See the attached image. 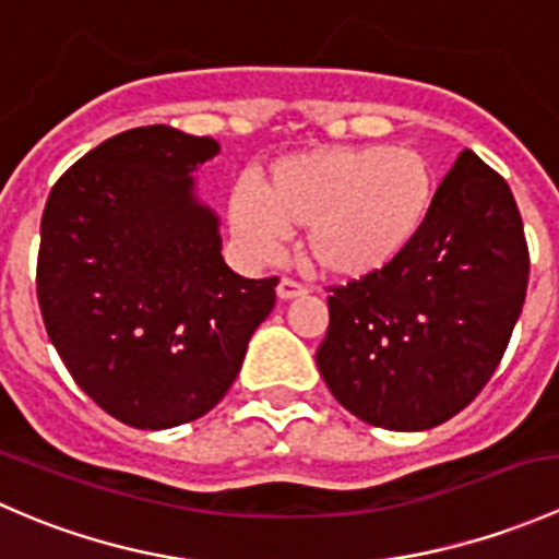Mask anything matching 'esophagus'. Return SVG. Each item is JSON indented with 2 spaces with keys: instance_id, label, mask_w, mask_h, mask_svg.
I'll use <instances>...</instances> for the list:
<instances>
[{
  "instance_id": "1",
  "label": "esophagus",
  "mask_w": 559,
  "mask_h": 559,
  "mask_svg": "<svg viewBox=\"0 0 559 559\" xmlns=\"http://www.w3.org/2000/svg\"><path fill=\"white\" fill-rule=\"evenodd\" d=\"M306 286L297 284V281L292 278H281L278 286H275V295H278V300H295V297H302L306 295Z\"/></svg>"
}]
</instances>
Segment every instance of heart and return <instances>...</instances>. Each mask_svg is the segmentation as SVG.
<instances>
[{
  "label": "heart",
  "mask_w": 559,
  "mask_h": 559,
  "mask_svg": "<svg viewBox=\"0 0 559 559\" xmlns=\"http://www.w3.org/2000/svg\"><path fill=\"white\" fill-rule=\"evenodd\" d=\"M436 173L408 145H316L275 159L262 186L229 191V229L253 262H270L289 229L335 278H370L397 262L430 216Z\"/></svg>",
  "instance_id": "1"
}]
</instances>
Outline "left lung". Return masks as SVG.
Here are the masks:
<instances>
[{
	"label": "left lung",
	"instance_id": "8db88e82",
	"mask_svg": "<svg viewBox=\"0 0 559 559\" xmlns=\"http://www.w3.org/2000/svg\"><path fill=\"white\" fill-rule=\"evenodd\" d=\"M530 257L509 183L462 151L403 257L335 286L316 365L337 403L384 430L416 432L460 414L503 359Z\"/></svg>",
	"mask_w": 559,
	"mask_h": 559
}]
</instances>
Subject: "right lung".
Returning <instances> with one entry per match:
<instances>
[{
	"label": "right lung",
	"mask_w": 559,
	"mask_h": 559,
	"mask_svg": "<svg viewBox=\"0 0 559 559\" xmlns=\"http://www.w3.org/2000/svg\"><path fill=\"white\" fill-rule=\"evenodd\" d=\"M213 138L154 123L105 140L56 186L39 224L37 300L75 384L118 421L200 419L238 379L278 278L222 257L194 173Z\"/></svg>",
	"instance_id": "add662e5"
}]
</instances>
